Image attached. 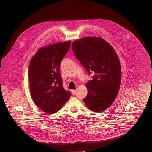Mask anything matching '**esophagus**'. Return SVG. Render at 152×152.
<instances>
[{
    "label": "esophagus",
    "mask_w": 152,
    "mask_h": 152,
    "mask_svg": "<svg viewBox=\"0 0 152 152\" xmlns=\"http://www.w3.org/2000/svg\"><path fill=\"white\" fill-rule=\"evenodd\" d=\"M76 92H77V91L75 90H72V94H73V95H75V94H76Z\"/></svg>",
    "instance_id": "esophagus-1"
}]
</instances>
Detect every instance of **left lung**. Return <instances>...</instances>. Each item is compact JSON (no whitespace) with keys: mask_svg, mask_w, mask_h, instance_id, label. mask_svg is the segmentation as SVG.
I'll return each mask as SVG.
<instances>
[{"mask_svg":"<svg viewBox=\"0 0 152 152\" xmlns=\"http://www.w3.org/2000/svg\"><path fill=\"white\" fill-rule=\"evenodd\" d=\"M72 50L92 79L86 86L88 93L83 101L90 110L100 112L114 102L119 91L121 69L116 53L101 37H87L73 42Z\"/></svg>","mask_w":152,"mask_h":152,"instance_id":"1","label":"left lung"}]
</instances>
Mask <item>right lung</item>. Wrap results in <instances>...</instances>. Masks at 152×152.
<instances>
[{"label": "right lung", "instance_id": "right-lung-1", "mask_svg": "<svg viewBox=\"0 0 152 152\" xmlns=\"http://www.w3.org/2000/svg\"><path fill=\"white\" fill-rule=\"evenodd\" d=\"M71 41L41 48L33 56L29 67L30 93L36 105L44 112L54 113L71 96L62 85L60 66Z\"/></svg>", "mask_w": 152, "mask_h": 152}]
</instances>
